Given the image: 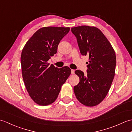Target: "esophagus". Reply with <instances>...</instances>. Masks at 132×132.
Wrapping results in <instances>:
<instances>
[{
	"instance_id": "esophagus-1",
	"label": "esophagus",
	"mask_w": 132,
	"mask_h": 132,
	"mask_svg": "<svg viewBox=\"0 0 132 132\" xmlns=\"http://www.w3.org/2000/svg\"><path fill=\"white\" fill-rule=\"evenodd\" d=\"M74 72H75V70H74L71 69V74H74Z\"/></svg>"
}]
</instances>
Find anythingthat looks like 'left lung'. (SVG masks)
I'll list each match as a JSON object with an SVG mask.
<instances>
[{"mask_svg":"<svg viewBox=\"0 0 132 132\" xmlns=\"http://www.w3.org/2000/svg\"><path fill=\"white\" fill-rule=\"evenodd\" d=\"M80 52L89 57L87 72L77 70L79 83L74 86L75 96L83 105L99 104L107 95L115 73V52L104 35L97 28L86 26L71 28Z\"/></svg>","mask_w":132,"mask_h":132,"instance_id":"1","label":"left lung"}]
</instances>
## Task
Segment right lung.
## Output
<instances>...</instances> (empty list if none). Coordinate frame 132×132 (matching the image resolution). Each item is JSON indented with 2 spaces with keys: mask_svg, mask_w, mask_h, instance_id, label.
Wrapping results in <instances>:
<instances>
[{
  "mask_svg": "<svg viewBox=\"0 0 132 132\" xmlns=\"http://www.w3.org/2000/svg\"><path fill=\"white\" fill-rule=\"evenodd\" d=\"M70 28L47 27L39 29L22 50L21 65L23 80L30 97L40 105L55 102L61 87L71 74L68 66L59 69L47 63L57 53L58 45Z\"/></svg>",
  "mask_w": 132,
  "mask_h": 132,
  "instance_id": "1",
  "label": "right lung"
}]
</instances>
